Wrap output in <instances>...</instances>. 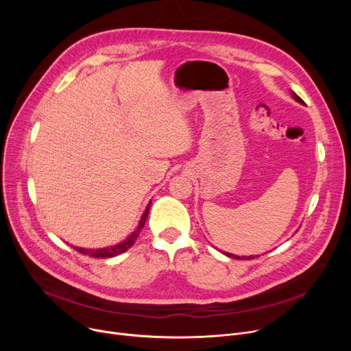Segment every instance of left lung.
<instances>
[{
    "instance_id": "obj_1",
    "label": "left lung",
    "mask_w": 351,
    "mask_h": 351,
    "mask_svg": "<svg viewBox=\"0 0 351 351\" xmlns=\"http://www.w3.org/2000/svg\"><path fill=\"white\" fill-rule=\"evenodd\" d=\"M291 94H293V98L296 99L298 102L304 104V102H303V99H302L300 97H298L296 94H294V92H291ZM223 253H225V252H223ZM225 254H226V256H229V257H233V259H241V257H239V256H234V254H232V253H225ZM242 259H254V257H253V256H247V257H246V256H242Z\"/></svg>"
}]
</instances>
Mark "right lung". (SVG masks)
<instances>
[{
  "label": "right lung",
  "instance_id": "right-lung-1",
  "mask_svg": "<svg viewBox=\"0 0 351 351\" xmlns=\"http://www.w3.org/2000/svg\"><path fill=\"white\" fill-rule=\"evenodd\" d=\"M149 209H151V204L146 206L142 217H141V222L136 228V230L129 236L128 239H125L123 242H121L119 245H115V246H110V247H102V249H82V247H73L75 250H78L80 253L85 254V256H89V257H97V259H105V257H114V256H118L123 252H126L129 247H132L135 241L138 239L145 222H146V217H147V213H149Z\"/></svg>",
  "mask_w": 351,
  "mask_h": 351
}]
</instances>
